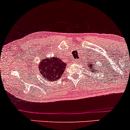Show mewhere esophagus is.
Returning <instances> with one entry per match:
<instances>
[{"instance_id": "1", "label": "esophagus", "mask_w": 130, "mask_h": 130, "mask_svg": "<svg viewBox=\"0 0 130 130\" xmlns=\"http://www.w3.org/2000/svg\"><path fill=\"white\" fill-rule=\"evenodd\" d=\"M77 62V60H74L73 62V63H76Z\"/></svg>"}]
</instances>
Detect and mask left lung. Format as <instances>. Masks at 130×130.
Segmentation results:
<instances>
[{
    "mask_svg": "<svg viewBox=\"0 0 130 130\" xmlns=\"http://www.w3.org/2000/svg\"><path fill=\"white\" fill-rule=\"evenodd\" d=\"M87 66L89 67V69L91 70V73H95V74H98V73H99V72H101V71H99L98 70H97L96 68H94V66H97L96 64L95 65V64L92 63H89ZM96 67L98 68V67Z\"/></svg>",
    "mask_w": 130,
    "mask_h": 130,
    "instance_id": "obj_1",
    "label": "left lung"
}]
</instances>
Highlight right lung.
<instances>
[{"instance_id":"add662e5","label":"right lung","mask_w":130,"mask_h":130,"mask_svg":"<svg viewBox=\"0 0 130 130\" xmlns=\"http://www.w3.org/2000/svg\"><path fill=\"white\" fill-rule=\"evenodd\" d=\"M67 67V63L58 57L47 58L44 57L39 62L38 69L39 73L45 80L55 81L61 78Z\"/></svg>"}]
</instances>
